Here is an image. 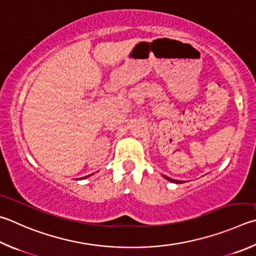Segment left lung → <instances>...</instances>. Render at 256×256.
I'll return each instance as SVG.
<instances>
[{
	"label": "left lung",
	"instance_id": "obj_1",
	"mask_svg": "<svg viewBox=\"0 0 256 256\" xmlns=\"http://www.w3.org/2000/svg\"><path fill=\"white\" fill-rule=\"evenodd\" d=\"M164 178H166V180L171 181V182H174V184H182V181H180V180H174V179H171V178H169V176H164Z\"/></svg>",
	"mask_w": 256,
	"mask_h": 256
}]
</instances>
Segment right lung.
Returning a JSON list of instances; mask_svg holds the SVG:
<instances>
[{"instance_id":"obj_1","label":"right lung","mask_w":256,"mask_h":256,"mask_svg":"<svg viewBox=\"0 0 256 256\" xmlns=\"http://www.w3.org/2000/svg\"><path fill=\"white\" fill-rule=\"evenodd\" d=\"M87 176H84V178H87Z\"/></svg>"}]
</instances>
